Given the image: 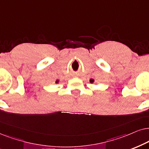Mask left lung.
I'll return each instance as SVG.
<instances>
[{
	"instance_id": "1",
	"label": "left lung",
	"mask_w": 149,
	"mask_h": 149,
	"mask_svg": "<svg viewBox=\"0 0 149 149\" xmlns=\"http://www.w3.org/2000/svg\"><path fill=\"white\" fill-rule=\"evenodd\" d=\"M90 82H91V83L93 82V80H90Z\"/></svg>"
}]
</instances>
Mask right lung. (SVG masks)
<instances>
[{"instance_id":"obj_1","label":"right lung","mask_w":149,"mask_h":149,"mask_svg":"<svg viewBox=\"0 0 149 149\" xmlns=\"http://www.w3.org/2000/svg\"><path fill=\"white\" fill-rule=\"evenodd\" d=\"M58 82V80H57V81H56V83H57V82Z\"/></svg>"}]
</instances>
